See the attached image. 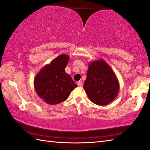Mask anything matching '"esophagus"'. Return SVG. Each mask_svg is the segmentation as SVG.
Segmentation results:
<instances>
[{
	"label": "esophagus",
	"mask_w": 150,
	"mask_h": 150,
	"mask_svg": "<svg viewBox=\"0 0 150 150\" xmlns=\"http://www.w3.org/2000/svg\"><path fill=\"white\" fill-rule=\"evenodd\" d=\"M77 85L78 86H81L83 85V82L81 81H79L77 82Z\"/></svg>",
	"instance_id": "esophagus-1"
}]
</instances>
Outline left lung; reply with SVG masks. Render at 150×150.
<instances>
[{
	"label": "left lung",
	"mask_w": 150,
	"mask_h": 150,
	"mask_svg": "<svg viewBox=\"0 0 150 150\" xmlns=\"http://www.w3.org/2000/svg\"><path fill=\"white\" fill-rule=\"evenodd\" d=\"M83 88L90 100L104 106L113 101L119 91V83L114 71L104 59L88 63Z\"/></svg>",
	"instance_id": "obj_1"
}]
</instances>
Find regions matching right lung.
Here are the masks:
<instances>
[{"label":"right lung","instance_id":"right-lung-1","mask_svg":"<svg viewBox=\"0 0 150 150\" xmlns=\"http://www.w3.org/2000/svg\"><path fill=\"white\" fill-rule=\"evenodd\" d=\"M69 56L61 54L44 66L36 75L34 86L38 96L49 105H57L65 101L77 87L65 69Z\"/></svg>","mask_w":150,"mask_h":150}]
</instances>
